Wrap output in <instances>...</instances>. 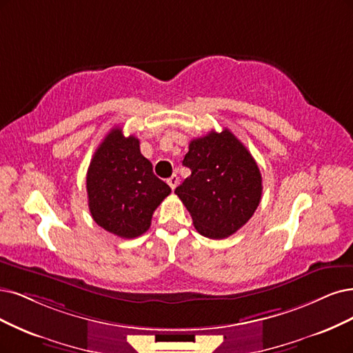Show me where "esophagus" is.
Listing matches in <instances>:
<instances>
[{"mask_svg": "<svg viewBox=\"0 0 353 353\" xmlns=\"http://www.w3.org/2000/svg\"><path fill=\"white\" fill-rule=\"evenodd\" d=\"M167 183H168V186L172 188L173 190L176 189V186L179 185V176L177 174H173V176H170V179L167 180Z\"/></svg>", "mask_w": 353, "mask_h": 353, "instance_id": "34e87169", "label": "esophagus"}]
</instances>
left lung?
<instances>
[{"label": "left lung", "mask_w": 353, "mask_h": 353, "mask_svg": "<svg viewBox=\"0 0 353 353\" xmlns=\"http://www.w3.org/2000/svg\"><path fill=\"white\" fill-rule=\"evenodd\" d=\"M183 165L192 174L174 193L208 239H225L249 221L262 198V174L230 129L190 141Z\"/></svg>", "instance_id": "left-lung-1"}]
</instances>
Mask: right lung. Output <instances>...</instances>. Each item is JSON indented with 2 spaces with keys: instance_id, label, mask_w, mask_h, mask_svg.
<instances>
[{
  "instance_id": "1",
  "label": "right lung",
  "mask_w": 353,
  "mask_h": 353,
  "mask_svg": "<svg viewBox=\"0 0 353 353\" xmlns=\"http://www.w3.org/2000/svg\"><path fill=\"white\" fill-rule=\"evenodd\" d=\"M88 208L96 224L122 239H135L172 189L152 173L139 139L113 128L91 159L87 172Z\"/></svg>"
}]
</instances>
